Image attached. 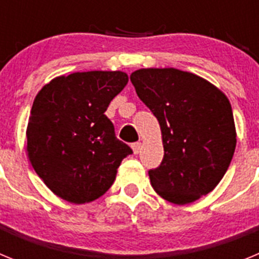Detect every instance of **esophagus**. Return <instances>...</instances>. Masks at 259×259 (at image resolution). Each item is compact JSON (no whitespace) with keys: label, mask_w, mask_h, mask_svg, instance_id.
<instances>
[{"label":"esophagus","mask_w":259,"mask_h":259,"mask_svg":"<svg viewBox=\"0 0 259 259\" xmlns=\"http://www.w3.org/2000/svg\"><path fill=\"white\" fill-rule=\"evenodd\" d=\"M132 150L135 154H139L141 152V143H134L132 144Z\"/></svg>","instance_id":"esophagus-1"}]
</instances>
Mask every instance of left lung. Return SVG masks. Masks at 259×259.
<instances>
[{"label": "left lung", "instance_id": "8db88e82", "mask_svg": "<svg viewBox=\"0 0 259 259\" xmlns=\"http://www.w3.org/2000/svg\"><path fill=\"white\" fill-rule=\"evenodd\" d=\"M131 81L161 125L163 159L149 170L154 191L178 205L211 192L236 148L226 95L207 80L176 68H141L132 72Z\"/></svg>", "mask_w": 259, "mask_h": 259}]
</instances>
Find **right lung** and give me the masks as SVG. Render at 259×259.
<instances>
[{"label":"right lung","mask_w":259,"mask_h":259,"mask_svg":"<svg viewBox=\"0 0 259 259\" xmlns=\"http://www.w3.org/2000/svg\"><path fill=\"white\" fill-rule=\"evenodd\" d=\"M128 83L122 71H88L53 79L32 105L27 152L36 174L58 197L97 200L113 185L123 158L107 106Z\"/></svg>","instance_id":"1"}]
</instances>
